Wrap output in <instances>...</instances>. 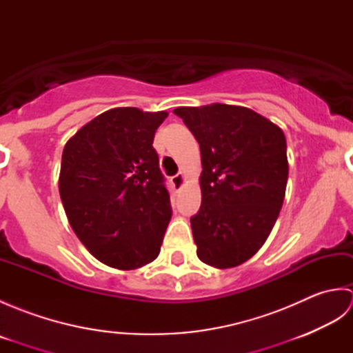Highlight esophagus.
Segmentation results:
<instances>
[{"label": "esophagus", "mask_w": 353, "mask_h": 353, "mask_svg": "<svg viewBox=\"0 0 353 353\" xmlns=\"http://www.w3.org/2000/svg\"><path fill=\"white\" fill-rule=\"evenodd\" d=\"M183 182H185V176L182 174V172H179V174L171 177V185L174 186L176 190H181L183 186Z\"/></svg>", "instance_id": "obj_1"}]
</instances>
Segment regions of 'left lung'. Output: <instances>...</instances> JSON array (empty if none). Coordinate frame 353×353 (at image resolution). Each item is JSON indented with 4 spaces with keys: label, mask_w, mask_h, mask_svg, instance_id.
Instances as JSON below:
<instances>
[{
    "label": "left lung",
    "mask_w": 353,
    "mask_h": 353,
    "mask_svg": "<svg viewBox=\"0 0 353 353\" xmlns=\"http://www.w3.org/2000/svg\"><path fill=\"white\" fill-rule=\"evenodd\" d=\"M201 154V206L191 216L197 256L230 268L256 253L272 232L288 181L287 139L267 118L215 103L177 108Z\"/></svg>",
    "instance_id": "1"
}]
</instances>
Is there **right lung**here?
Instances as JSON below:
<instances>
[{
    "instance_id": "right-lung-1",
    "label": "right lung",
    "mask_w": 353,
    "mask_h": 353,
    "mask_svg": "<svg viewBox=\"0 0 353 353\" xmlns=\"http://www.w3.org/2000/svg\"><path fill=\"white\" fill-rule=\"evenodd\" d=\"M167 112L117 108L66 142L59 191L72 230L103 264L133 270L157 258L171 219L153 148Z\"/></svg>"
}]
</instances>
